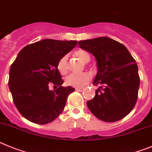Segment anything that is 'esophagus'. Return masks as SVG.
Returning a JSON list of instances; mask_svg holds the SVG:
<instances>
[{"instance_id":"34e87169","label":"esophagus","mask_w":152,"mask_h":152,"mask_svg":"<svg viewBox=\"0 0 152 152\" xmlns=\"http://www.w3.org/2000/svg\"><path fill=\"white\" fill-rule=\"evenodd\" d=\"M83 90H84L83 87H76L75 88V90H77V91H83Z\"/></svg>"}]
</instances>
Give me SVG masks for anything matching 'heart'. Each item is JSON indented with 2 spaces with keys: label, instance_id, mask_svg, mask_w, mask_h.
I'll return each instance as SVG.
<instances>
[{
  "label": "heart",
  "instance_id": "heart-1",
  "mask_svg": "<svg viewBox=\"0 0 152 152\" xmlns=\"http://www.w3.org/2000/svg\"><path fill=\"white\" fill-rule=\"evenodd\" d=\"M75 56L83 62H88L90 59L88 53L83 50H78L76 51ZM57 69L62 75H65L68 72V56L65 55L60 58L57 63ZM90 80V75L87 72L79 74L72 73L65 78V83L71 87H81L86 85Z\"/></svg>",
  "mask_w": 152,
  "mask_h": 152
}]
</instances>
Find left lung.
<instances>
[{"label":"left lung","instance_id":"8db88e82","mask_svg":"<svg viewBox=\"0 0 152 152\" xmlns=\"http://www.w3.org/2000/svg\"><path fill=\"white\" fill-rule=\"evenodd\" d=\"M78 45L96 57L98 66L93 83L99 89L87 107L102 121L123 119L138 99L140 78L136 60L124 45L109 37L80 41Z\"/></svg>","mask_w":152,"mask_h":152}]
</instances>
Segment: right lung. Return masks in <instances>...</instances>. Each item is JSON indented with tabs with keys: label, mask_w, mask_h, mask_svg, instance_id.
Listing matches in <instances>:
<instances>
[{
	"label": "right lung",
	"mask_w": 152,
	"mask_h": 152,
	"mask_svg": "<svg viewBox=\"0 0 152 152\" xmlns=\"http://www.w3.org/2000/svg\"><path fill=\"white\" fill-rule=\"evenodd\" d=\"M76 41L44 39L26 46L10 69L9 88L19 113L37 124L53 121L64 110L75 88L63 87L57 69L63 56L77 45ZM53 86L55 90L49 89Z\"/></svg>",
	"instance_id": "right-lung-1"
}]
</instances>
